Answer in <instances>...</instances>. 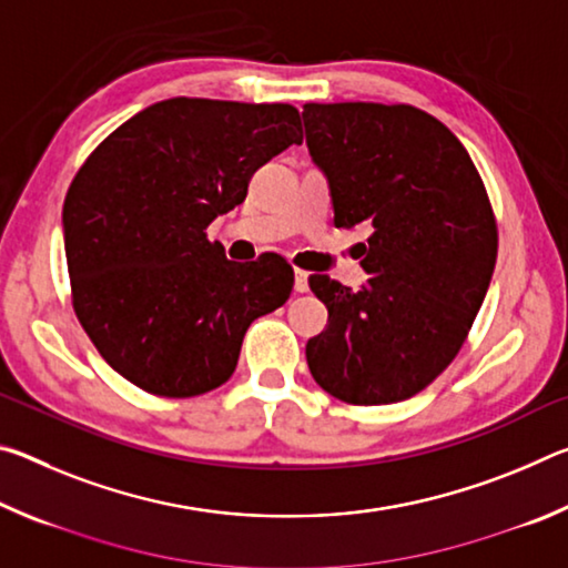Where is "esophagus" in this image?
<instances>
[{
    "label": "esophagus",
    "mask_w": 568,
    "mask_h": 568,
    "mask_svg": "<svg viewBox=\"0 0 568 568\" xmlns=\"http://www.w3.org/2000/svg\"><path fill=\"white\" fill-rule=\"evenodd\" d=\"M295 291L307 293V273L305 271H295Z\"/></svg>",
    "instance_id": "obj_1"
}]
</instances>
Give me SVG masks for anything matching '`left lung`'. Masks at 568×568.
<instances>
[{
	"label": "left lung",
	"instance_id": "obj_1",
	"mask_svg": "<svg viewBox=\"0 0 568 568\" xmlns=\"http://www.w3.org/2000/svg\"><path fill=\"white\" fill-rule=\"evenodd\" d=\"M303 120L335 227H373L358 293L307 277L328 307L307 368L351 406L406 400L448 368L484 303L498 255L491 200L456 134L413 104L307 102Z\"/></svg>",
	"mask_w": 568,
	"mask_h": 568
}]
</instances>
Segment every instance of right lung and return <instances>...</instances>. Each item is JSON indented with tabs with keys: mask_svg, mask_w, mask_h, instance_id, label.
I'll return each mask as SVG.
<instances>
[{
	"mask_svg": "<svg viewBox=\"0 0 568 568\" xmlns=\"http://www.w3.org/2000/svg\"><path fill=\"white\" fill-rule=\"evenodd\" d=\"M301 142L293 104L172 98L82 162L62 207L72 307L122 378L192 398L233 376L250 323L291 297L295 273L275 253L225 261L205 230Z\"/></svg>",
	"mask_w": 568,
	"mask_h": 568,
	"instance_id": "right-lung-1",
	"label": "right lung"
}]
</instances>
